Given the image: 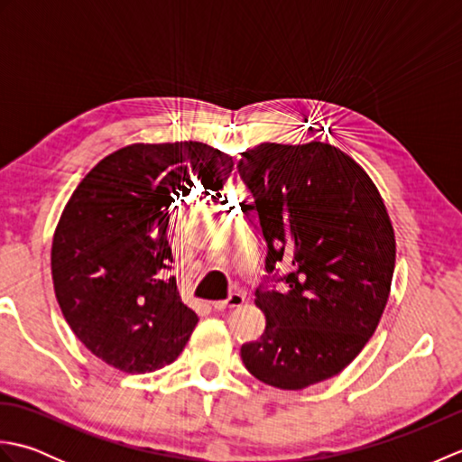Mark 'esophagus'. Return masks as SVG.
<instances>
[{
  "label": "esophagus",
  "mask_w": 462,
  "mask_h": 462,
  "mask_svg": "<svg viewBox=\"0 0 462 462\" xmlns=\"http://www.w3.org/2000/svg\"><path fill=\"white\" fill-rule=\"evenodd\" d=\"M244 293H240V291H234V293H230L228 296V300H220V301H212V308L216 310V311H224V310H230V308H240L242 303H244Z\"/></svg>",
  "instance_id": "esophagus-1"
}]
</instances>
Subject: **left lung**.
Masks as SVG:
<instances>
[{
    "label": "left lung",
    "instance_id": "obj_1",
    "mask_svg": "<svg viewBox=\"0 0 462 462\" xmlns=\"http://www.w3.org/2000/svg\"><path fill=\"white\" fill-rule=\"evenodd\" d=\"M238 172L268 246L256 290L266 329L240 356L266 385L306 389L346 369L375 331L395 270L393 226L367 172L328 143H262L242 152Z\"/></svg>",
    "mask_w": 462,
    "mask_h": 462
}]
</instances>
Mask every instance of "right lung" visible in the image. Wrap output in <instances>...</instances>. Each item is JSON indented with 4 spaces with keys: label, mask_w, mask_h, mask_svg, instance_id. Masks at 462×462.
<instances>
[{
    "label": "right lung",
    "mask_w": 462,
    "mask_h": 462,
    "mask_svg": "<svg viewBox=\"0 0 462 462\" xmlns=\"http://www.w3.org/2000/svg\"><path fill=\"white\" fill-rule=\"evenodd\" d=\"M232 169V156L204 143H136L77 186L57 224L51 273L65 321L93 356L125 373L180 356L199 316L169 278L171 206L190 189H220Z\"/></svg>",
    "instance_id": "1"
}]
</instances>
